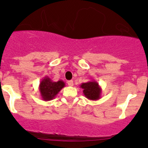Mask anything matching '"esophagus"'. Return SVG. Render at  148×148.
Returning <instances> with one entry per match:
<instances>
[{
    "mask_svg": "<svg viewBox=\"0 0 148 148\" xmlns=\"http://www.w3.org/2000/svg\"><path fill=\"white\" fill-rule=\"evenodd\" d=\"M68 86H74V82H73L72 80H69V81H68Z\"/></svg>",
    "mask_w": 148,
    "mask_h": 148,
    "instance_id": "1",
    "label": "esophagus"
}]
</instances>
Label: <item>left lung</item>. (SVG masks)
Returning a JSON list of instances; mask_svg holds the SVG:
<instances>
[{
  "instance_id": "1",
  "label": "left lung",
  "mask_w": 148,
  "mask_h": 148,
  "mask_svg": "<svg viewBox=\"0 0 148 148\" xmlns=\"http://www.w3.org/2000/svg\"><path fill=\"white\" fill-rule=\"evenodd\" d=\"M81 88L83 89V94L87 99L90 100H98L101 98L102 88L99 83L94 79L88 81L80 85Z\"/></svg>"
}]
</instances>
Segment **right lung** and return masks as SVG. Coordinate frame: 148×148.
<instances>
[{"label":"right lung","instance_id":"add662e5","mask_svg":"<svg viewBox=\"0 0 148 148\" xmlns=\"http://www.w3.org/2000/svg\"><path fill=\"white\" fill-rule=\"evenodd\" d=\"M66 84L62 80L54 82L48 76L41 79L39 85V91L40 93L41 99L44 101H50L55 98L58 93Z\"/></svg>","mask_w":148,"mask_h":148}]
</instances>
